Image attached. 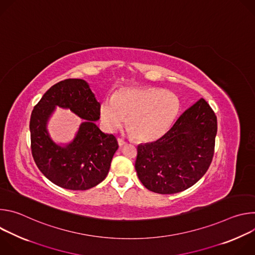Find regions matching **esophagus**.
Listing matches in <instances>:
<instances>
[{
  "label": "esophagus",
  "instance_id": "obj_1",
  "mask_svg": "<svg viewBox=\"0 0 255 255\" xmlns=\"http://www.w3.org/2000/svg\"><path fill=\"white\" fill-rule=\"evenodd\" d=\"M127 142L124 140V139H122V138H118V144H119V146H123V145H125Z\"/></svg>",
  "mask_w": 255,
  "mask_h": 255
}]
</instances>
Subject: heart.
<instances>
[{"label": "heart", "instance_id": "1", "mask_svg": "<svg viewBox=\"0 0 255 255\" xmlns=\"http://www.w3.org/2000/svg\"><path fill=\"white\" fill-rule=\"evenodd\" d=\"M180 110L178 97L161 88L122 89L100 107L101 120L108 131L126 125L133 137L142 142L161 138L170 129Z\"/></svg>", "mask_w": 255, "mask_h": 255}]
</instances>
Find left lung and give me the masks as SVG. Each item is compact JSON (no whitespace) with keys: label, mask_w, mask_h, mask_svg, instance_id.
<instances>
[{"label":"left lung","mask_w":255,"mask_h":255,"mask_svg":"<svg viewBox=\"0 0 255 255\" xmlns=\"http://www.w3.org/2000/svg\"><path fill=\"white\" fill-rule=\"evenodd\" d=\"M216 134L217 117L200 99L161 138L138 145L135 169L142 185L162 195L194 186L212 162Z\"/></svg>","instance_id":"left-lung-1"}]
</instances>
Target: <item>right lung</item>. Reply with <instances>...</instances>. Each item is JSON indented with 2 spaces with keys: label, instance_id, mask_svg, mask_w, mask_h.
<instances>
[{
  "label": "right lung",
  "instance_id": "1",
  "mask_svg": "<svg viewBox=\"0 0 255 255\" xmlns=\"http://www.w3.org/2000/svg\"><path fill=\"white\" fill-rule=\"evenodd\" d=\"M56 105L69 108L85 121L71 143L55 144L46 130V122ZM101 104L88 83L67 79L53 85L35 105L30 118L31 151L39 170L56 186L85 191L99 185L110 169L118 141L95 124Z\"/></svg>",
  "mask_w": 255,
  "mask_h": 255
}]
</instances>
